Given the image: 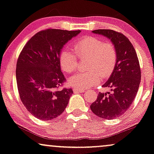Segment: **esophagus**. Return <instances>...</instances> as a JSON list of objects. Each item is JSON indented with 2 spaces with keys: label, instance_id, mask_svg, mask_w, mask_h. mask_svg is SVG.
Segmentation results:
<instances>
[{
  "label": "esophagus",
  "instance_id": "1",
  "mask_svg": "<svg viewBox=\"0 0 154 154\" xmlns=\"http://www.w3.org/2000/svg\"><path fill=\"white\" fill-rule=\"evenodd\" d=\"M73 91L75 93H82V92L85 91V89H79V88H73Z\"/></svg>",
  "mask_w": 154,
  "mask_h": 154
}]
</instances>
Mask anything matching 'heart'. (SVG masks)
<instances>
[{"label":"heart","instance_id":"b5f03b06","mask_svg":"<svg viewBox=\"0 0 154 154\" xmlns=\"http://www.w3.org/2000/svg\"><path fill=\"white\" fill-rule=\"evenodd\" d=\"M75 52L64 49L60 56V64L63 70L67 73L75 72L78 66L79 59L87 58L85 72H79L69 79V85L84 89L97 85L101 77L106 78L111 75L118 59L116 46L111 42L89 36L77 40L74 44Z\"/></svg>","mask_w":154,"mask_h":154}]
</instances>
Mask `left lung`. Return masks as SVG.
Returning <instances> with one entry per match:
<instances>
[{
  "mask_svg": "<svg viewBox=\"0 0 154 154\" xmlns=\"http://www.w3.org/2000/svg\"><path fill=\"white\" fill-rule=\"evenodd\" d=\"M94 34L110 39L116 46L117 63L108 80L103 85L110 92L99 93L90 106L92 112L101 118L114 119L125 112L134 101L141 81V69L136 51L122 33L111 29H96Z\"/></svg>",
  "mask_w": 154,
  "mask_h": 154,
  "instance_id": "1",
  "label": "left lung"
}]
</instances>
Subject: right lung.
<instances>
[{
	"label": "right lung",
	"mask_w": 154,
	"mask_h": 154,
	"mask_svg": "<svg viewBox=\"0 0 154 154\" xmlns=\"http://www.w3.org/2000/svg\"><path fill=\"white\" fill-rule=\"evenodd\" d=\"M80 32L47 29L36 33L24 46L16 65L20 99L26 110L42 120L56 118L64 111L73 94L63 86L60 54L66 43Z\"/></svg>",
	"instance_id": "add662e5"
}]
</instances>
